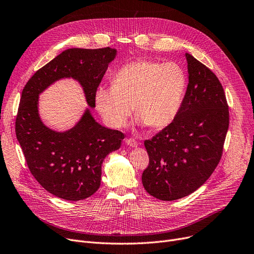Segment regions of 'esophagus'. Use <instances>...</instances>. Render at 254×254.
I'll list each match as a JSON object with an SVG mask.
<instances>
[{
  "label": "esophagus",
  "instance_id": "obj_1",
  "mask_svg": "<svg viewBox=\"0 0 254 254\" xmlns=\"http://www.w3.org/2000/svg\"><path fill=\"white\" fill-rule=\"evenodd\" d=\"M126 144L127 146H130V147H137V146H138V142L134 139H131V138L126 139Z\"/></svg>",
  "mask_w": 254,
  "mask_h": 254
}]
</instances>
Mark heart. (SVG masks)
<instances>
[{
	"label": "heart",
	"instance_id": "1",
	"mask_svg": "<svg viewBox=\"0 0 254 254\" xmlns=\"http://www.w3.org/2000/svg\"><path fill=\"white\" fill-rule=\"evenodd\" d=\"M112 87H99L95 101L99 113L111 127L126 126L131 113L140 125L151 128L169 126L183 103L188 78L176 63L138 60L124 64Z\"/></svg>",
	"mask_w": 254,
	"mask_h": 254
}]
</instances>
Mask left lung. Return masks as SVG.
Masks as SVG:
<instances>
[{"label":"left lung","mask_w":254,"mask_h":254,"mask_svg":"<svg viewBox=\"0 0 254 254\" xmlns=\"http://www.w3.org/2000/svg\"><path fill=\"white\" fill-rule=\"evenodd\" d=\"M189 84L173 122L144 142L149 165L144 189L162 201H175L195 191L217 167L229 128V107L216 75L190 53Z\"/></svg>","instance_id":"8db88e82"}]
</instances>
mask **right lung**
I'll return each instance as SVG.
<instances>
[{
  "instance_id": "add662e5",
  "label": "right lung",
  "mask_w": 254,
  "mask_h": 254,
  "mask_svg": "<svg viewBox=\"0 0 254 254\" xmlns=\"http://www.w3.org/2000/svg\"><path fill=\"white\" fill-rule=\"evenodd\" d=\"M116 55L110 47L66 49L38 70L21 92L15 131L26 164L42 188L66 201L84 199L99 190L104 159L119 149L125 135L97 123L89 108L70 129H52L40 117L39 96L59 80L72 78L95 108L97 88Z\"/></svg>"
}]
</instances>
